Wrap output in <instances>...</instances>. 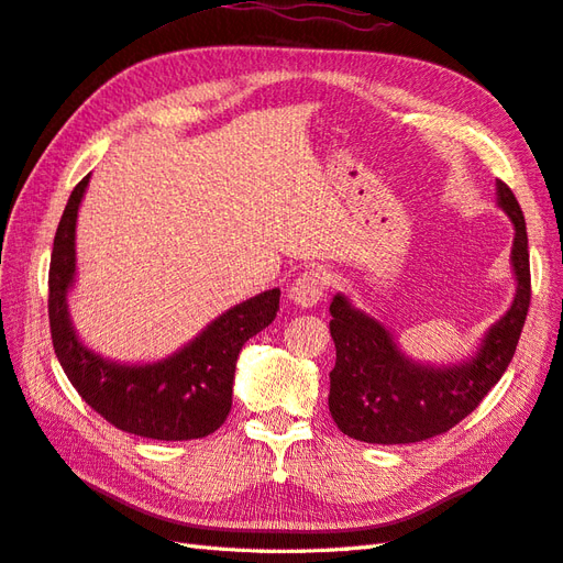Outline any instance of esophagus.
<instances>
[{
  "label": "esophagus",
  "mask_w": 563,
  "mask_h": 563,
  "mask_svg": "<svg viewBox=\"0 0 563 563\" xmlns=\"http://www.w3.org/2000/svg\"><path fill=\"white\" fill-rule=\"evenodd\" d=\"M327 288H329V277L319 269H308L294 282L291 288H288V298H291V302L298 305V308L308 310V308H314V305L323 298Z\"/></svg>",
  "instance_id": "obj_1"
}]
</instances>
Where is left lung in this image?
Here are the masks:
<instances>
[{
    "label": "left lung",
    "instance_id": "1",
    "mask_svg": "<svg viewBox=\"0 0 563 563\" xmlns=\"http://www.w3.org/2000/svg\"><path fill=\"white\" fill-rule=\"evenodd\" d=\"M496 203L515 228L509 253L517 282L515 300L465 360L418 362L401 350L380 319L356 308L343 291L333 296L329 327L335 366L329 411L340 432L366 444H416L449 432L503 378L531 302V269L526 220L517 197L503 180H496Z\"/></svg>",
    "mask_w": 563,
    "mask_h": 563
}]
</instances>
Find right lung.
Here are the masks:
<instances>
[{"label":"right lung","mask_w":563,"mask_h":563,"mask_svg":"<svg viewBox=\"0 0 563 563\" xmlns=\"http://www.w3.org/2000/svg\"><path fill=\"white\" fill-rule=\"evenodd\" d=\"M91 174L67 199L48 269V321L58 362L75 389L117 430L159 441L201 439L232 408L236 356L249 338L269 327L279 288L232 305L192 340L155 362H117L79 338L70 294L77 282V216Z\"/></svg>","instance_id":"obj_1"}]
</instances>
